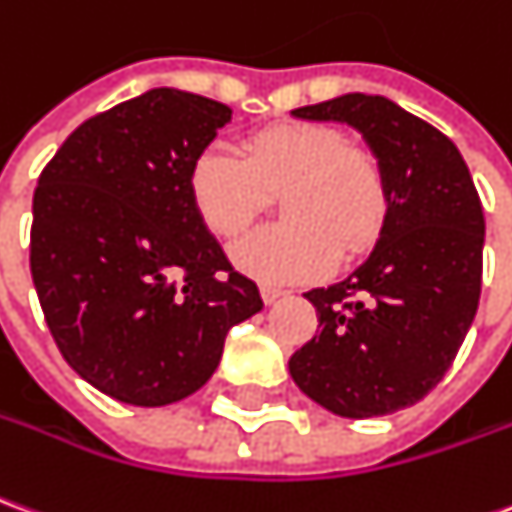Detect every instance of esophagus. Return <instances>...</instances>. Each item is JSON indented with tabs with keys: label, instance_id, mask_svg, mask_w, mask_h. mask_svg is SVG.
<instances>
[{
	"label": "esophagus",
	"instance_id": "obj_1",
	"mask_svg": "<svg viewBox=\"0 0 512 512\" xmlns=\"http://www.w3.org/2000/svg\"><path fill=\"white\" fill-rule=\"evenodd\" d=\"M285 293H288V291H282V288H274V285H263V288H260V296H263V302H266V305H274V302H280Z\"/></svg>",
	"mask_w": 512,
	"mask_h": 512
}]
</instances>
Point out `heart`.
Masks as SVG:
<instances>
[{"label":"heart","instance_id":"obj_1","mask_svg":"<svg viewBox=\"0 0 512 512\" xmlns=\"http://www.w3.org/2000/svg\"><path fill=\"white\" fill-rule=\"evenodd\" d=\"M188 202L210 235L232 241L277 196L280 224L246 235L235 268L263 285L321 277L335 255H366L388 219V180L368 149L324 124H274L244 157L205 149L188 166Z\"/></svg>","mask_w":512,"mask_h":512}]
</instances>
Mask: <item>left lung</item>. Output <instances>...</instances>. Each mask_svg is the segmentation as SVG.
I'll use <instances>...</instances> for the list:
<instances>
[{
    "instance_id": "8db88e82",
    "label": "left lung",
    "mask_w": 512,
    "mask_h": 512,
    "mask_svg": "<svg viewBox=\"0 0 512 512\" xmlns=\"http://www.w3.org/2000/svg\"><path fill=\"white\" fill-rule=\"evenodd\" d=\"M363 135L388 180V219L371 255L305 296L318 332L288 360L293 382L343 418L388 416L443 380L482 288L485 219L457 146L385 96L343 94L291 110Z\"/></svg>"
}]
</instances>
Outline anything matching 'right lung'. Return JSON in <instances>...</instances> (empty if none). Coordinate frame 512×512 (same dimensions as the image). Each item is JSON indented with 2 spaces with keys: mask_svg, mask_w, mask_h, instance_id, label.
Segmentation results:
<instances>
[{
  "mask_svg": "<svg viewBox=\"0 0 512 512\" xmlns=\"http://www.w3.org/2000/svg\"><path fill=\"white\" fill-rule=\"evenodd\" d=\"M232 110L152 88L80 124L38 177L30 271L60 355L96 391L163 407L263 310L188 202V166Z\"/></svg>",
  "mask_w": 512,
  "mask_h": 512,
  "instance_id": "obj_1",
  "label": "right lung"
}]
</instances>
